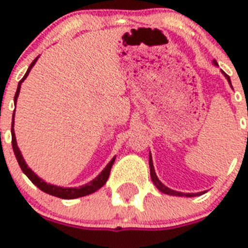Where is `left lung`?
Wrapping results in <instances>:
<instances>
[{
    "instance_id": "8db88e82",
    "label": "left lung",
    "mask_w": 248,
    "mask_h": 248,
    "mask_svg": "<svg viewBox=\"0 0 248 248\" xmlns=\"http://www.w3.org/2000/svg\"><path fill=\"white\" fill-rule=\"evenodd\" d=\"M214 63L217 65V63L216 62H214ZM225 74V73H224ZM225 77L227 78V80H229V82L231 84V80H230V77L227 74H225ZM149 168H151V178H152V182L155 183V185L157 186L158 189H159L162 193H166V194H169V195H178V196H196V195H200V194L202 193H198V194H183V193H179V191H175V190H171V189L167 188L166 185H163L162 183L159 182V179L157 178V175H155V167H153V160H152V157L149 155Z\"/></svg>"
}]
</instances>
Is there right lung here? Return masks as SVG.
Returning a JSON list of instances; mask_svg holds the SVG:
<instances>
[{"instance_id": "right-lung-1", "label": "right lung", "mask_w": 248, "mask_h": 248, "mask_svg": "<svg viewBox=\"0 0 248 248\" xmlns=\"http://www.w3.org/2000/svg\"><path fill=\"white\" fill-rule=\"evenodd\" d=\"M37 59H38V57L33 60L32 64H31L30 68H28V70H27V73L24 74V77L22 78L21 81L18 82V88H17V91H16V95H15V102L17 101V97H18L19 89H21V82L23 81L27 77H28L31 69L33 68V65L35 64ZM13 122H15V112H13V121H12V128H11V133H12V148H13V152H15L16 158H17V162H18L22 171H23L27 177L30 178L31 182H32L34 185H37L38 188L41 189L42 191H44V193H46V194H50V195H53V196H57V198H60V199H75V198H80V196L89 195V194L93 193V191L99 190L102 185L108 182L111 168H112V164H113V162H115V158H112V159H111V162L108 163V166H106V168H105L104 170H102L96 178H95V179L91 180L89 184L82 185V186H80V188H62V186H57V185L46 184V183L43 182L41 178H38L37 175H35V173L34 171H32V169L27 167L26 162H24L23 157H22V155H21V152H19L18 147H17L15 131H13Z\"/></svg>"}]
</instances>
